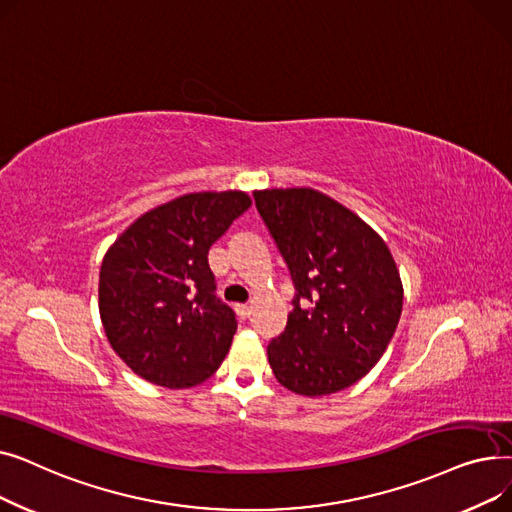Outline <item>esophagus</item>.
<instances>
[{
  "instance_id": "obj_1",
  "label": "esophagus",
  "mask_w": 512,
  "mask_h": 512,
  "mask_svg": "<svg viewBox=\"0 0 512 512\" xmlns=\"http://www.w3.org/2000/svg\"><path fill=\"white\" fill-rule=\"evenodd\" d=\"M234 309H236V313H238V317H240V319H247V317H251V307H249V305H236Z\"/></svg>"
}]
</instances>
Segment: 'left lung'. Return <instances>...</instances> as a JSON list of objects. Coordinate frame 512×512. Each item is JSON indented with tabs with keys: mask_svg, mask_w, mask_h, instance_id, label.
Instances as JSON below:
<instances>
[{
	"mask_svg": "<svg viewBox=\"0 0 512 512\" xmlns=\"http://www.w3.org/2000/svg\"><path fill=\"white\" fill-rule=\"evenodd\" d=\"M255 205L294 284L284 332L267 344L276 380L326 396L382 359L402 311V282L384 238L313 188H265Z\"/></svg>",
	"mask_w": 512,
	"mask_h": 512,
	"instance_id": "obj_1",
	"label": "left lung"
}]
</instances>
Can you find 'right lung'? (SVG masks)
Listing matches in <instances>:
<instances>
[{
	"instance_id": "right-lung-1",
	"label": "right lung",
	"mask_w": 512,
	"mask_h": 512,
	"mask_svg": "<svg viewBox=\"0 0 512 512\" xmlns=\"http://www.w3.org/2000/svg\"><path fill=\"white\" fill-rule=\"evenodd\" d=\"M251 207L242 191L188 193L134 220L107 249L99 315L118 357L172 390L205 382L226 359L234 311L215 297L207 253Z\"/></svg>"
}]
</instances>
